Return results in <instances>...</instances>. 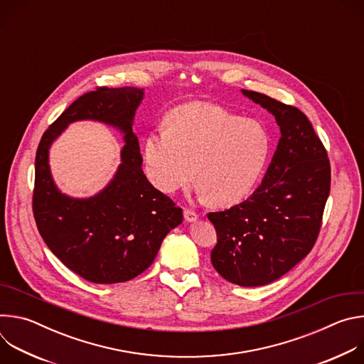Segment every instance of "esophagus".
<instances>
[{
  "label": "esophagus",
  "mask_w": 364,
  "mask_h": 364,
  "mask_svg": "<svg viewBox=\"0 0 364 364\" xmlns=\"http://www.w3.org/2000/svg\"><path fill=\"white\" fill-rule=\"evenodd\" d=\"M184 219H186V222L193 223V222H196L198 219V215L194 210L187 209V207H186V209H184Z\"/></svg>",
  "instance_id": "34e87169"
}]
</instances>
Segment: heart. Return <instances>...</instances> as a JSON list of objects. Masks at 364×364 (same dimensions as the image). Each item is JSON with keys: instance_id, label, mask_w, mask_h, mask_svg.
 <instances>
[{"instance_id": "heart-1", "label": "heart", "mask_w": 364, "mask_h": 364, "mask_svg": "<svg viewBox=\"0 0 364 364\" xmlns=\"http://www.w3.org/2000/svg\"><path fill=\"white\" fill-rule=\"evenodd\" d=\"M269 154L271 138L261 124L196 102L174 109L167 128L145 136L144 170L167 194L191 186L197 176L203 196L229 207L253 193Z\"/></svg>"}]
</instances>
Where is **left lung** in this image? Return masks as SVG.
Segmentation results:
<instances>
[{"instance_id":"1","label":"left lung","mask_w":364,"mask_h":364,"mask_svg":"<svg viewBox=\"0 0 364 364\" xmlns=\"http://www.w3.org/2000/svg\"><path fill=\"white\" fill-rule=\"evenodd\" d=\"M242 93L275 117L281 138L253 194L225 212L207 215L218 233L210 257L226 281L262 287L285 275L313 249L331 168L321 139L298 108L253 90Z\"/></svg>"}]
</instances>
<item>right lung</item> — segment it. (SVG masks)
I'll return each instance as SVG.
<instances>
[{
  "label": "right lung",
  "instance_id": "right-lung-1",
  "mask_svg": "<svg viewBox=\"0 0 364 364\" xmlns=\"http://www.w3.org/2000/svg\"><path fill=\"white\" fill-rule=\"evenodd\" d=\"M138 87H96L87 92L43 134L36 154L33 213L37 229L60 261L93 284H117L142 274L167 233L183 222V210L146 180L136 135ZM99 120L124 134L122 164L112 183L87 199L63 195L50 177L48 149L72 122Z\"/></svg>",
  "mask_w": 364,
  "mask_h": 364
}]
</instances>
